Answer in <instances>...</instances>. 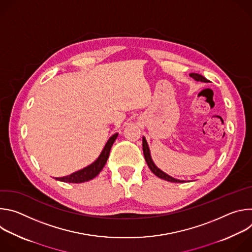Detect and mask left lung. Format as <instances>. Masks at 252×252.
Here are the masks:
<instances>
[{"mask_svg":"<svg viewBox=\"0 0 252 252\" xmlns=\"http://www.w3.org/2000/svg\"><path fill=\"white\" fill-rule=\"evenodd\" d=\"M190 77L193 78L195 81H199V82H204V83H208V80H206L203 76L199 75V74H190ZM142 151H143V156H145V158H146V161L150 167V169L157 175L158 176L159 178L161 179H164V181H167V182H170V183H184V181H178V179H175L169 175H167L166 173H164L163 171H161L159 168H158L156 166V164L154 163L152 158H151V154H150V150H149V147H148V143H147V140L146 138L143 137L142 138Z\"/></svg>","mask_w":252,"mask_h":252,"instance_id":"8db88e82","label":"left lung"}]
</instances>
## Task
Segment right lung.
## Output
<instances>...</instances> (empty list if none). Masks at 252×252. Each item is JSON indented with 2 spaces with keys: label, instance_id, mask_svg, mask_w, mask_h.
I'll list each match as a JSON object with an SVG mask.
<instances>
[{
  "label": "right lung",
  "instance_id": "right-lung-1",
  "mask_svg": "<svg viewBox=\"0 0 252 252\" xmlns=\"http://www.w3.org/2000/svg\"><path fill=\"white\" fill-rule=\"evenodd\" d=\"M118 137V133L114 134L109 140H107L106 145L104 146L100 156L98 157V158L92 163L91 165L77 171L71 173L67 176H63V177H57V181H61L63 183H73V184H81V183H85V182H89L91 179H93L94 177H95L99 171L103 168L107 158H109L110 156V152L112 149L113 143L115 142L116 138Z\"/></svg>",
  "mask_w": 252,
  "mask_h": 252
}]
</instances>
